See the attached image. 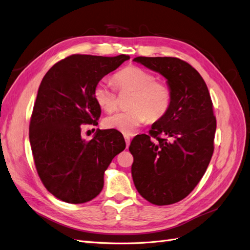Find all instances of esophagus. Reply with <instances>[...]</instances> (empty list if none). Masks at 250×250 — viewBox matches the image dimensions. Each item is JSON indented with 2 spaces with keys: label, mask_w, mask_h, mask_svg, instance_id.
<instances>
[{
  "label": "esophagus",
  "mask_w": 250,
  "mask_h": 250,
  "mask_svg": "<svg viewBox=\"0 0 250 250\" xmlns=\"http://www.w3.org/2000/svg\"><path fill=\"white\" fill-rule=\"evenodd\" d=\"M124 139H125V142H126V147L128 148V146H129V144H130V137H129V135H125Z\"/></svg>",
  "instance_id": "1"
}]
</instances>
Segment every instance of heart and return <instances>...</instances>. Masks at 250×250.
<instances>
[{
  "label": "heart",
  "mask_w": 250,
  "mask_h": 250,
  "mask_svg": "<svg viewBox=\"0 0 250 250\" xmlns=\"http://www.w3.org/2000/svg\"><path fill=\"white\" fill-rule=\"evenodd\" d=\"M120 92H133L130 98V109L120 111L105 118L103 126L124 134L133 133L137 128L148 120L163 118L172 103V90L165 82L156 81L149 71L137 65L124 67L115 77ZM94 99L99 107L106 112L118 108L117 89L106 80H100L94 87Z\"/></svg>",
  "instance_id": "b5f03b06"
}]
</instances>
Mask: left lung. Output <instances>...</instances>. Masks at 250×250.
Returning a JSON list of instances; mask_svg holds the SVG:
<instances>
[{"label":"left lung","mask_w":250,"mask_h":250,"mask_svg":"<svg viewBox=\"0 0 250 250\" xmlns=\"http://www.w3.org/2000/svg\"><path fill=\"white\" fill-rule=\"evenodd\" d=\"M133 60L162 74L172 90L167 113L129 147L138 192L150 203L168 206L186 198L207 171L216 132L213 102L200 74L184 60L143 56Z\"/></svg>","instance_id":"left-lung-1"}]
</instances>
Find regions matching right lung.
<instances>
[{
  "label": "right lung",
  "instance_id": "1",
  "mask_svg": "<svg viewBox=\"0 0 250 250\" xmlns=\"http://www.w3.org/2000/svg\"><path fill=\"white\" fill-rule=\"evenodd\" d=\"M129 58L74 54L55 63L42 78L29 139L37 174L56 198L77 204L97 197L105 170L125 149L117 130H97L87 142L81 130L83 124L97 125L101 115L93 95L95 85Z\"/></svg>",
  "mask_w": 250,
  "mask_h": 250
}]
</instances>
